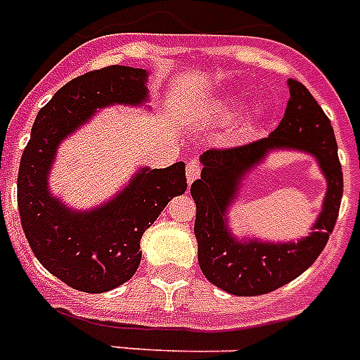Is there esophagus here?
Masks as SVG:
<instances>
[{
    "label": "esophagus",
    "instance_id": "34e87169",
    "mask_svg": "<svg viewBox=\"0 0 360 360\" xmlns=\"http://www.w3.org/2000/svg\"><path fill=\"white\" fill-rule=\"evenodd\" d=\"M199 174H201V165H199V161L190 159V161L186 162V179H188V185H192V183L198 179Z\"/></svg>",
    "mask_w": 360,
    "mask_h": 360
}]
</instances>
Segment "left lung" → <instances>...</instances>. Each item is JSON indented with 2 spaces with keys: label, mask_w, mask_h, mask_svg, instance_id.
<instances>
[{
  "label": "left lung",
  "mask_w": 360,
  "mask_h": 360,
  "mask_svg": "<svg viewBox=\"0 0 360 360\" xmlns=\"http://www.w3.org/2000/svg\"><path fill=\"white\" fill-rule=\"evenodd\" d=\"M288 86L291 96L273 134L241 146L207 150L201 179L190 186L199 267L208 282L238 297L267 295L300 276L324 250L339 217L344 185L333 126L304 84L291 78ZM280 147L315 155L326 175L328 190L314 232L298 244L236 240L226 226V208L236 198L240 177Z\"/></svg>",
  "instance_id": "obj_1"
}]
</instances>
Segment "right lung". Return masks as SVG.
Wrapping results in <instances>:
<instances>
[{
	"mask_svg": "<svg viewBox=\"0 0 360 360\" xmlns=\"http://www.w3.org/2000/svg\"><path fill=\"white\" fill-rule=\"evenodd\" d=\"M148 72L126 65L89 71L68 82L38 111L18 172V210L32 252L69 288L105 292L134 276L141 238L172 198L185 194V162L141 168L111 201L93 210H71L47 186L63 139L96 110L111 104L141 105Z\"/></svg>",
	"mask_w": 360,
	"mask_h": 360,
	"instance_id": "right-lung-1",
	"label": "right lung"
}]
</instances>
